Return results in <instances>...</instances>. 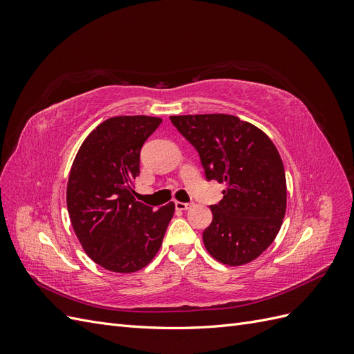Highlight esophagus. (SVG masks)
<instances>
[{"mask_svg": "<svg viewBox=\"0 0 354 354\" xmlns=\"http://www.w3.org/2000/svg\"><path fill=\"white\" fill-rule=\"evenodd\" d=\"M192 207V203H187V202H178V201H176V209H178V211H186V209H189Z\"/></svg>", "mask_w": 354, "mask_h": 354, "instance_id": "34e87169", "label": "esophagus"}]
</instances>
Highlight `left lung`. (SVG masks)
I'll return each mask as SVG.
<instances>
[{
	"label": "left lung",
	"mask_w": 354,
	"mask_h": 354,
	"mask_svg": "<svg viewBox=\"0 0 354 354\" xmlns=\"http://www.w3.org/2000/svg\"><path fill=\"white\" fill-rule=\"evenodd\" d=\"M195 146L207 180L226 185L202 239L212 259L230 267L260 257L274 241L286 211L285 168L264 131L234 115L169 116Z\"/></svg>",
	"instance_id": "left-lung-1"
}]
</instances>
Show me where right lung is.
I'll return each instance as SVG.
<instances>
[{
	"label": "right lung",
	"instance_id": "1",
	"mask_svg": "<svg viewBox=\"0 0 354 354\" xmlns=\"http://www.w3.org/2000/svg\"><path fill=\"white\" fill-rule=\"evenodd\" d=\"M160 118L113 116L85 137L71 167L66 203L90 259L115 273L142 270L158 254L174 202L153 211L134 198L140 149Z\"/></svg>",
	"mask_w": 354,
	"mask_h": 354
}]
</instances>
